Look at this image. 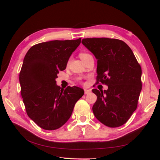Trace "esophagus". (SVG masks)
Wrapping results in <instances>:
<instances>
[{
    "instance_id": "obj_1",
    "label": "esophagus",
    "mask_w": 160,
    "mask_h": 160,
    "mask_svg": "<svg viewBox=\"0 0 160 160\" xmlns=\"http://www.w3.org/2000/svg\"><path fill=\"white\" fill-rule=\"evenodd\" d=\"M84 91H85V94H89V93H91V91L89 90V89H84Z\"/></svg>"
}]
</instances>
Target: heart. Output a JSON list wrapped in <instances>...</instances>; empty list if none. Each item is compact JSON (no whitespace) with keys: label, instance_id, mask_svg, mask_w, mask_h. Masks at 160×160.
<instances>
[{"label":"heart","instance_id":"b5f03b06","mask_svg":"<svg viewBox=\"0 0 160 160\" xmlns=\"http://www.w3.org/2000/svg\"><path fill=\"white\" fill-rule=\"evenodd\" d=\"M91 55H89V53H87V52H81L79 54V57L81 59V60L83 61V59H85V58L88 57V56H89Z\"/></svg>","mask_w":160,"mask_h":160}]
</instances>
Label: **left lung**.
I'll return each mask as SVG.
<instances>
[{
  "mask_svg": "<svg viewBox=\"0 0 160 160\" xmlns=\"http://www.w3.org/2000/svg\"><path fill=\"white\" fill-rule=\"evenodd\" d=\"M98 60V82L107 90L92 91L97 95L93 111L101 123L117 128L128 122L137 108L142 91V69L130 47L109 38H88L81 41Z\"/></svg>",
  "mask_w": 160,
  "mask_h": 160,
  "instance_id": "1",
  "label": "left lung"
}]
</instances>
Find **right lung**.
Segmentation results:
<instances>
[{
	"label": "right lung",
	"mask_w": 160,
	"mask_h": 160,
	"mask_svg": "<svg viewBox=\"0 0 160 160\" xmlns=\"http://www.w3.org/2000/svg\"><path fill=\"white\" fill-rule=\"evenodd\" d=\"M81 40L38 43L24 58L19 74L21 96L28 116L42 129L55 130L62 126L84 95L83 89L69 86L63 89L55 81L59 71L66 69Z\"/></svg>",
	"instance_id": "add662e5"
}]
</instances>
